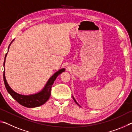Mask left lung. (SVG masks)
Here are the masks:
<instances>
[{
  "label": "left lung",
  "mask_w": 132,
  "mask_h": 132,
  "mask_svg": "<svg viewBox=\"0 0 132 132\" xmlns=\"http://www.w3.org/2000/svg\"><path fill=\"white\" fill-rule=\"evenodd\" d=\"M73 100H74V101H75V102H76V104H77V105H79V104H78V103H77V102H76V100H75V98H74V97H73ZM79 106H80V105H79Z\"/></svg>",
  "instance_id": "obj_1"
}]
</instances>
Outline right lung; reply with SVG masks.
I'll return each instance as SVG.
<instances>
[{
  "instance_id": "obj_1",
  "label": "right lung",
  "mask_w": 132,
  "mask_h": 132,
  "mask_svg": "<svg viewBox=\"0 0 132 132\" xmlns=\"http://www.w3.org/2000/svg\"><path fill=\"white\" fill-rule=\"evenodd\" d=\"M12 42H11L10 44L9 45V46L8 51L11 44H12ZM7 54V53L6 54L5 58H4V62L3 64L4 66V64H5V59ZM64 70H65V69L64 68L61 69H60L59 70H58L57 72H56L54 75L50 77V79L48 80V81L46 82V84L44 88L42 89L41 91L32 95H21L20 94L15 93V91H13L9 86V85L8 84L7 81H6L4 70L3 73V80L4 85H5L6 88V90H7V92L10 94V95L14 98L15 101H17L21 105L26 106L27 108H35V107L42 105L45 103V102L49 100V98H50L51 95V92L52 84H53L55 80L56 79V77L58 76L60 74H61L62 72L64 71Z\"/></svg>"
}]
</instances>
